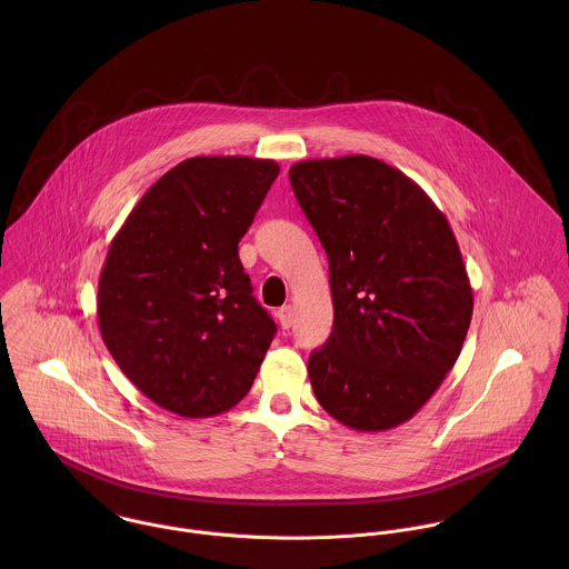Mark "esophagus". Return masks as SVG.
<instances>
[{"mask_svg":"<svg viewBox=\"0 0 569 569\" xmlns=\"http://www.w3.org/2000/svg\"><path fill=\"white\" fill-rule=\"evenodd\" d=\"M278 322L282 328H291L293 326V318H296V309L291 307V305H287V307H282V309H278Z\"/></svg>","mask_w":569,"mask_h":569,"instance_id":"obj_1","label":"esophagus"}]
</instances>
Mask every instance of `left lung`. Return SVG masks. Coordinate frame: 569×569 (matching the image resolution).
<instances>
[{
	"instance_id": "8db88e82",
	"label": "left lung",
	"mask_w": 569,
	"mask_h": 569,
	"mask_svg": "<svg viewBox=\"0 0 569 569\" xmlns=\"http://www.w3.org/2000/svg\"><path fill=\"white\" fill-rule=\"evenodd\" d=\"M291 188L328 256L332 332L309 357L318 403L357 431L409 420L460 357L473 289L447 217L390 163L305 160Z\"/></svg>"
}]
</instances>
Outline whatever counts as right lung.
I'll return each instance as SVG.
<instances>
[{"instance_id":"add662e5","label":"right lung","mask_w":569,"mask_h":569,"mask_svg":"<svg viewBox=\"0 0 569 569\" xmlns=\"http://www.w3.org/2000/svg\"><path fill=\"white\" fill-rule=\"evenodd\" d=\"M278 172L273 160L243 156L183 160L109 244L96 300L102 341L127 379L177 416L237 406L276 335L239 241Z\"/></svg>"}]
</instances>
